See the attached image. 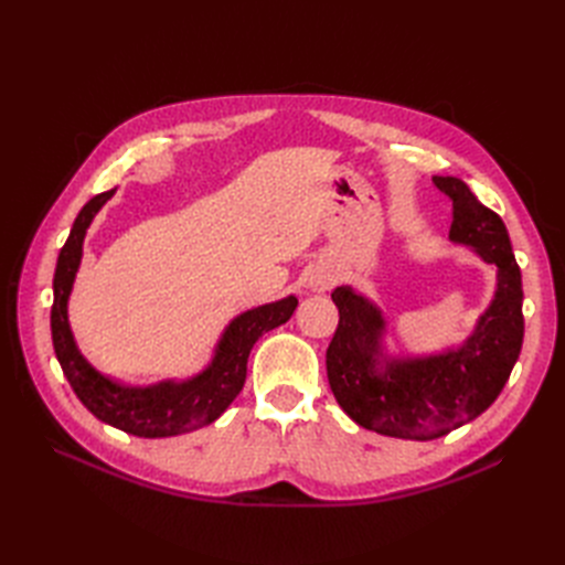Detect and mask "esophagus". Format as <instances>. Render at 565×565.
Instances as JSON below:
<instances>
[{
    "instance_id": "obj_1",
    "label": "esophagus",
    "mask_w": 565,
    "mask_h": 565,
    "mask_svg": "<svg viewBox=\"0 0 565 565\" xmlns=\"http://www.w3.org/2000/svg\"><path fill=\"white\" fill-rule=\"evenodd\" d=\"M332 282H334V276L330 270H313L309 278V289L311 292H328Z\"/></svg>"
}]
</instances>
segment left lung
<instances>
[{
  "label": "left lung",
  "instance_id": "8db88e82",
  "mask_svg": "<svg viewBox=\"0 0 565 565\" xmlns=\"http://www.w3.org/2000/svg\"><path fill=\"white\" fill-rule=\"evenodd\" d=\"M452 200L450 241L498 268L492 301L457 347L388 355L382 309L351 285L332 292L339 324L328 349V380L339 407L363 429L391 438L434 440L469 424L494 403L523 344L521 268L502 218L457 177H434Z\"/></svg>",
  "mask_w": 565,
  "mask_h": 565
}]
</instances>
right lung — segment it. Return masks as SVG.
Instances as JSON below:
<instances>
[{
	"instance_id": "1",
	"label": "right lung",
	"mask_w": 565,
	"mask_h": 565,
	"mask_svg": "<svg viewBox=\"0 0 565 565\" xmlns=\"http://www.w3.org/2000/svg\"><path fill=\"white\" fill-rule=\"evenodd\" d=\"M113 195L115 188L84 204L58 254L54 306H51V339H54L56 358L84 407L119 431L139 438H169L202 429L224 415V409L243 391L247 358L256 339L292 318L299 301L295 295H289L235 316L226 324L224 334L218 337L207 367L188 380H162L148 386H131L98 372L77 349L71 322H67V299H71L82 264L84 235H87L94 216Z\"/></svg>"
}]
</instances>
